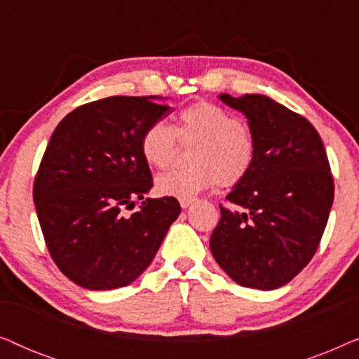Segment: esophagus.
Instances as JSON below:
<instances>
[{
    "label": "esophagus",
    "instance_id": "34e87169",
    "mask_svg": "<svg viewBox=\"0 0 359 359\" xmlns=\"http://www.w3.org/2000/svg\"><path fill=\"white\" fill-rule=\"evenodd\" d=\"M193 203H194V199H180V204L183 209H188Z\"/></svg>",
    "mask_w": 359,
    "mask_h": 359
}]
</instances>
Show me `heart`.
Returning a JSON list of instances; mask_svg holds the SVG:
<instances>
[{
	"mask_svg": "<svg viewBox=\"0 0 359 359\" xmlns=\"http://www.w3.org/2000/svg\"><path fill=\"white\" fill-rule=\"evenodd\" d=\"M196 142L188 170L160 175L155 189L160 196L193 199L215 184L235 186L252 170L255 139L232 112L208 101L194 102L178 114L176 127L156 121L140 140L144 160L154 168H166L176 155V144Z\"/></svg>",
	"mask_w": 359,
	"mask_h": 359,
	"instance_id": "b5f03b06",
	"label": "heart"
}]
</instances>
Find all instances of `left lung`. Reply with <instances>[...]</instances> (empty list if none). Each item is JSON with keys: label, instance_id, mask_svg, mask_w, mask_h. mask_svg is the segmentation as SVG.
I'll use <instances>...</instances> for the list:
<instances>
[{"label": "left lung", "instance_id": "left-lung-1", "mask_svg": "<svg viewBox=\"0 0 359 359\" xmlns=\"http://www.w3.org/2000/svg\"><path fill=\"white\" fill-rule=\"evenodd\" d=\"M219 100L247 117L255 161L225 198L235 209L220 205L210 252L240 286L271 291L317 252L333 204L330 165L306 117L263 95Z\"/></svg>", "mask_w": 359, "mask_h": 359}]
</instances>
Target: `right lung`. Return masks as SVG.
I'll list each match as a JSON object with an SVG mask.
<instances>
[{
    "instance_id": "right-lung-1",
    "label": "right lung",
    "mask_w": 359,
    "mask_h": 359,
    "mask_svg": "<svg viewBox=\"0 0 359 359\" xmlns=\"http://www.w3.org/2000/svg\"><path fill=\"white\" fill-rule=\"evenodd\" d=\"M160 96H111L88 102L55 127L42 156L34 204L58 269L78 286L109 291L149 268L181 205L150 199L147 127L170 114ZM141 209L130 216L135 199Z\"/></svg>"
}]
</instances>
